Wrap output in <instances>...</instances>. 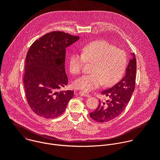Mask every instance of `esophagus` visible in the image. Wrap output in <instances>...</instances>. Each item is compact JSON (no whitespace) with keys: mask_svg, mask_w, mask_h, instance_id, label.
Returning <instances> with one entry per match:
<instances>
[{"mask_svg":"<svg viewBox=\"0 0 160 160\" xmlns=\"http://www.w3.org/2000/svg\"><path fill=\"white\" fill-rule=\"evenodd\" d=\"M79 94L81 96H85V97H87V98H89L90 97V94L88 92H85V91H80V92H79Z\"/></svg>","mask_w":160,"mask_h":160,"instance_id":"esophagus-1","label":"esophagus"}]
</instances>
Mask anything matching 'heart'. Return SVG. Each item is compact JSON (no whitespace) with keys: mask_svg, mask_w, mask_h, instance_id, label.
Wrapping results in <instances>:
<instances>
[{"mask_svg":"<svg viewBox=\"0 0 160 160\" xmlns=\"http://www.w3.org/2000/svg\"><path fill=\"white\" fill-rule=\"evenodd\" d=\"M93 64L92 74L77 79L74 85L85 92L99 88L103 84L111 86L123 76L127 64L125 52L104 40L91 42L82 49V54L73 53L69 59L71 73L80 74L85 62Z\"/></svg>","mask_w":160,"mask_h":160,"instance_id":"obj_1","label":"heart"}]
</instances>
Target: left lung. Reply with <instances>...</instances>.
Masks as SVG:
<instances>
[{
  "label": "left lung",
  "instance_id": "obj_1",
  "mask_svg": "<svg viewBox=\"0 0 160 160\" xmlns=\"http://www.w3.org/2000/svg\"><path fill=\"white\" fill-rule=\"evenodd\" d=\"M126 68L125 77L111 88L103 90L102 94L109 98L106 102L99 100V106L90 113V117L98 122H106L118 117L128 104L135 85L137 64L135 54Z\"/></svg>",
  "mask_w": 160,
  "mask_h": 160
}]
</instances>
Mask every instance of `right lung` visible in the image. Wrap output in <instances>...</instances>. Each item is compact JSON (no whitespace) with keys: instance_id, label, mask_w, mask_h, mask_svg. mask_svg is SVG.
Returning <instances> with one entry per match:
<instances>
[{"instance_id":"obj_1","label":"right lung","mask_w":160,"mask_h":160,"mask_svg":"<svg viewBox=\"0 0 160 160\" xmlns=\"http://www.w3.org/2000/svg\"><path fill=\"white\" fill-rule=\"evenodd\" d=\"M78 39L62 32H52L30 46L23 83L27 102L36 115L56 118L64 112L73 98V90H58L68 83L64 68L66 48Z\"/></svg>"}]
</instances>
